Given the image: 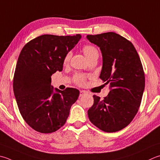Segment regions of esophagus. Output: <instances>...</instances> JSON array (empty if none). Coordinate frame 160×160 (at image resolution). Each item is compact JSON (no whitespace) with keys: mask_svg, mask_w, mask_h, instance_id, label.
Instances as JSON below:
<instances>
[{"mask_svg":"<svg viewBox=\"0 0 160 160\" xmlns=\"http://www.w3.org/2000/svg\"><path fill=\"white\" fill-rule=\"evenodd\" d=\"M84 94H86V92H84V91H82V90L80 91V97L84 96Z\"/></svg>","mask_w":160,"mask_h":160,"instance_id":"1","label":"esophagus"}]
</instances>
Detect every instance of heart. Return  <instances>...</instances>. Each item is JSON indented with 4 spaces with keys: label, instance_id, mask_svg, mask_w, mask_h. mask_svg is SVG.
<instances>
[{
    "label": "heart",
    "instance_id": "heart-1",
    "mask_svg": "<svg viewBox=\"0 0 160 160\" xmlns=\"http://www.w3.org/2000/svg\"><path fill=\"white\" fill-rule=\"evenodd\" d=\"M82 51L84 52V55H85L87 60L89 61L90 59L93 58H98L99 53L98 51L97 50L95 46L92 45H85L82 47ZM71 52H68L67 55H65L64 59V64H67L69 59L71 58ZM73 80L75 83H76L79 85H82L85 83L86 78L85 76L82 74H76L73 78Z\"/></svg>",
    "mask_w": 160,
    "mask_h": 160
}]
</instances>
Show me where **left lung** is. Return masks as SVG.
Here are the masks:
<instances>
[{
	"label": "left lung",
	"mask_w": 160,
	"mask_h": 160,
	"mask_svg": "<svg viewBox=\"0 0 160 160\" xmlns=\"http://www.w3.org/2000/svg\"><path fill=\"white\" fill-rule=\"evenodd\" d=\"M87 38L101 49L100 78L110 88L103 100L93 95L88 117L100 130L117 132L128 126L139 110L145 87L142 62L132 43L117 33L87 35Z\"/></svg>",
	"instance_id": "left-lung-1"
}]
</instances>
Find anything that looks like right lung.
Segmentation results:
<instances>
[{
    "instance_id": "right-lung-1",
    "label": "right lung",
    "mask_w": 160,
    "mask_h": 160,
    "mask_svg": "<svg viewBox=\"0 0 160 160\" xmlns=\"http://www.w3.org/2000/svg\"><path fill=\"white\" fill-rule=\"evenodd\" d=\"M80 38L79 34H43L21 50L14 75V93L22 117L37 132L51 133L63 126L79 96L74 88L53 92L51 77L62 70L65 55Z\"/></svg>"
}]
</instances>
